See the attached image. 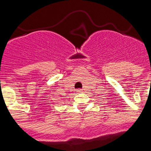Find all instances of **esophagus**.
<instances>
[{"label":"esophagus","mask_w":151,"mask_h":151,"mask_svg":"<svg viewBox=\"0 0 151 151\" xmlns=\"http://www.w3.org/2000/svg\"><path fill=\"white\" fill-rule=\"evenodd\" d=\"M76 92H77V93H82V89H77Z\"/></svg>","instance_id":"1"}]
</instances>
